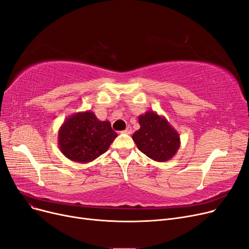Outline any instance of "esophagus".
I'll use <instances>...</instances> for the list:
<instances>
[{
	"label": "esophagus",
	"mask_w": 249,
	"mask_h": 249,
	"mask_svg": "<svg viewBox=\"0 0 249 249\" xmlns=\"http://www.w3.org/2000/svg\"><path fill=\"white\" fill-rule=\"evenodd\" d=\"M122 133H126V134H131L132 133V128L130 126H127V128L125 130L122 131Z\"/></svg>",
	"instance_id": "esophagus-1"
}]
</instances>
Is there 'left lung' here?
Segmentation results:
<instances>
[{"label": "left lung", "instance_id": "obj_1", "mask_svg": "<svg viewBox=\"0 0 249 249\" xmlns=\"http://www.w3.org/2000/svg\"><path fill=\"white\" fill-rule=\"evenodd\" d=\"M140 128L132 135L137 148L156 161H167L180 147V135L164 116L148 111L138 117Z\"/></svg>", "mask_w": 249, "mask_h": 249}]
</instances>
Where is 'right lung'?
I'll return each mask as SVG.
<instances>
[{
	"label": "right lung",
	"mask_w": 249,
	"mask_h": 249,
	"mask_svg": "<svg viewBox=\"0 0 249 249\" xmlns=\"http://www.w3.org/2000/svg\"><path fill=\"white\" fill-rule=\"evenodd\" d=\"M118 134L109 121H100L93 112L75 113L64 121L58 132L62 154L77 163H89L109 149Z\"/></svg>",
	"instance_id": "obj_1"
}]
</instances>
